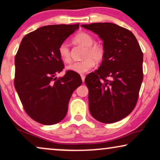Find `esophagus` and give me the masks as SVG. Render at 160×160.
Masks as SVG:
<instances>
[{
	"mask_svg": "<svg viewBox=\"0 0 160 160\" xmlns=\"http://www.w3.org/2000/svg\"><path fill=\"white\" fill-rule=\"evenodd\" d=\"M80 77H81L82 81L84 82V81H85V78H86V77H85V75H83V74H81V75H80Z\"/></svg>",
	"mask_w": 160,
	"mask_h": 160,
	"instance_id": "esophagus-1",
	"label": "esophagus"
}]
</instances>
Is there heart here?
Wrapping results in <instances>:
<instances>
[{
  "label": "heart",
  "mask_w": 160,
  "mask_h": 160,
  "mask_svg": "<svg viewBox=\"0 0 160 160\" xmlns=\"http://www.w3.org/2000/svg\"><path fill=\"white\" fill-rule=\"evenodd\" d=\"M74 42L86 48L84 60L72 63L67 66V69L69 71L78 74L86 73L94 67L95 62L100 63L105 57V49L102 44L94 43L92 36L88 33L80 32L76 34L74 37ZM58 55L65 63L71 61V52L69 45L67 42H63L58 47Z\"/></svg>",
  "instance_id": "obj_1"
}]
</instances>
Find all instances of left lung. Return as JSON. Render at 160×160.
Segmentation results:
<instances>
[{"mask_svg": "<svg viewBox=\"0 0 160 160\" xmlns=\"http://www.w3.org/2000/svg\"><path fill=\"white\" fill-rule=\"evenodd\" d=\"M103 41L105 57L94 72L86 76L89 110L105 123H114L135 108L143 78V55L130 31L110 22L81 25Z\"/></svg>", "mask_w": 160, "mask_h": 160, "instance_id": "8db88e82", "label": "left lung"}]
</instances>
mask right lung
<instances>
[{"instance_id": "add662e5", "label": "right lung", "mask_w": 160, "mask_h": 160, "mask_svg": "<svg viewBox=\"0 0 160 160\" xmlns=\"http://www.w3.org/2000/svg\"><path fill=\"white\" fill-rule=\"evenodd\" d=\"M78 28L79 23L46 25L25 35L19 47L14 87L27 114L42 124L62 121L72 93L82 84L72 71L55 78L64 68L58 47Z\"/></svg>"}]
</instances>
